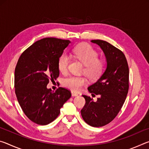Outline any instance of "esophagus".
<instances>
[{
  "label": "esophagus",
  "mask_w": 149,
  "mask_h": 149,
  "mask_svg": "<svg viewBox=\"0 0 149 149\" xmlns=\"http://www.w3.org/2000/svg\"><path fill=\"white\" fill-rule=\"evenodd\" d=\"M78 94L76 93H75L74 91H72V97H76V96H77Z\"/></svg>",
  "instance_id": "esophagus-1"
}]
</instances>
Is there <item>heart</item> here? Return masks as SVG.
<instances>
[{
	"mask_svg": "<svg viewBox=\"0 0 149 149\" xmlns=\"http://www.w3.org/2000/svg\"><path fill=\"white\" fill-rule=\"evenodd\" d=\"M72 54L85 65L84 72L88 77L95 79L99 77L104 70V63L98 58L99 54L91 45L81 44L77 45L72 50ZM70 58L68 55L62 54L58 60V68L62 74H66ZM87 79L84 77H68L63 80L64 86L74 91H79L86 84Z\"/></svg>",
	"mask_w": 149,
	"mask_h": 149,
	"instance_id": "heart-1",
	"label": "heart"
}]
</instances>
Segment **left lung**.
Returning <instances> with one entry per match:
<instances>
[{
	"mask_svg": "<svg viewBox=\"0 0 149 149\" xmlns=\"http://www.w3.org/2000/svg\"><path fill=\"white\" fill-rule=\"evenodd\" d=\"M101 48L107 59V68L97 81L88 87L96 102L83 95L85 104L81 110L83 119L93 127H102L114 119L122 108L129 89V67L122 51L102 40H92Z\"/></svg>",
	"mask_w": 149,
	"mask_h": 149,
	"instance_id": "left-lung-1",
	"label": "left lung"
}]
</instances>
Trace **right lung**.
Segmentation results:
<instances>
[{
	"label": "right lung",
	"mask_w": 149,
	"mask_h": 149,
	"mask_svg": "<svg viewBox=\"0 0 149 149\" xmlns=\"http://www.w3.org/2000/svg\"><path fill=\"white\" fill-rule=\"evenodd\" d=\"M70 43L53 37L34 42L19 58L15 68V93L24 114L37 124L47 125L58 116L71 92L59 87L47 89L49 80L59 76L58 60Z\"/></svg>",
	"instance_id": "obj_1"
}]
</instances>
